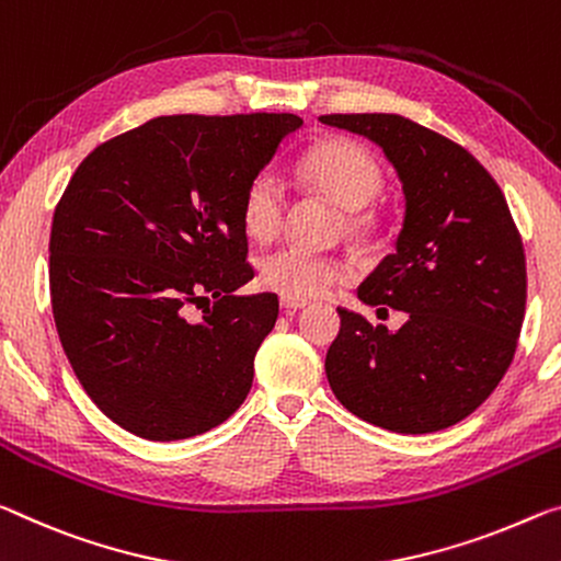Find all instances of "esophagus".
<instances>
[{"label": "esophagus", "instance_id": "1", "mask_svg": "<svg viewBox=\"0 0 561 561\" xmlns=\"http://www.w3.org/2000/svg\"><path fill=\"white\" fill-rule=\"evenodd\" d=\"M279 305H282V309H287V312H297V309H305L309 301L307 299H295V297H282Z\"/></svg>", "mask_w": 561, "mask_h": 561}]
</instances>
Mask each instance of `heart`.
Instances as JSON below:
<instances>
[{"instance_id": "heart-1", "label": "heart", "mask_w": 561, "mask_h": 561, "mask_svg": "<svg viewBox=\"0 0 561 561\" xmlns=\"http://www.w3.org/2000/svg\"><path fill=\"white\" fill-rule=\"evenodd\" d=\"M299 176L324 197L344 209L346 232L367 239L379 229V219L367 204L385 190V172L377 157L354 139H322L301 157ZM287 192L272 169H262L247 184L242 199V225L256 242H266L279 232ZM352 277L350 264L329 254H317L301 247H279L260 260V282L282 297H317L332 284Z\"/></svg>"}]
</instances>
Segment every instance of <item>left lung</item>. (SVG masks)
<instances>
[{"instance_id":"8db88e82","label":"left lung","mask_w":561,"mask_h":561,"mask_svg":"<svg viewBox=\"0 0 561 561\" xmlns=\"http://www.w3.org/2000/svg\"><path fill=\"white\" fill-rule=\"evenodd\" d=\"M319 119L377 141L407 202L397 252L357 289L364 305L404 312V324L389 332L340 307L329 387L381 430H447L494 392L517 352L527 305L519 229L500 184L457 141L399 114Z\"/></svg>"}]
</instances>
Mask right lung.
<instances>
[{
    "instance_id": "right-lung-1",
    "label": "right lung",
    "mask_w": 561,
    "mask_h": 561,
    "mask_svg": "<svg viewBox=\"0 0 561 561\" xmlns=\"http://www.w3.org/2000/svg\"><path fill=\"white\" fill-rule=\"evenodd\" d=\"M299 127L297 114H172L77 167L51 219V314L79 385L122 430L186 439L247 399L279 299L232 295L254 277L242 199Z\"/></svg>"
}]
</instances>
